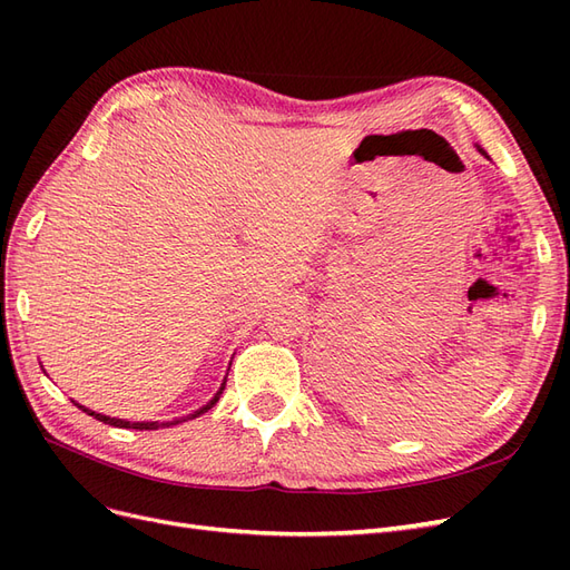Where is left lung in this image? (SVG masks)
<instances>
[{"instance_id": "obj_1", "label": "left lung", "mask_w": 570, "mask_h": 570, "mask_svg": "<svg viewBox=\"0 0 570 570\" xmlns=\"http://www.w3.org/2000/svg\"><path fill=\"white\" fill-rule=\"evenodd\" d=\"M475 149H478V151H480V154H482V157H485V159H490V157H488V151H485V149H482V147H480V145H475Z\"/></svg>"}]
</instances>
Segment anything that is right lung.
Returning a JSON list of instances; mask_svg holds the SVG:
<instances>
[{
    "label": "right lung",
    "mask_w": 570,
    "mask_h": 570,
    "mask_svg": "<svg viewBox=\"0 0 570 570\" xmlns=\"http://www.w3.org/2000/svg\"><path fill=\"white\" fill-rule=\"evenodd\" d=\"M42 371H45V368H42ZM228 371H230V368H228ZM226 381H228V373H226V377H223L220 387L216 390V394L212 396L209 402H206L204 406H199L197 411L187 413V416H180V419H174V421H126V419H114V416H105V413H97V411H92V409H88V406L78 404L76 400H73V404H76L78 409H82L85 413H88V416H95L97 421H101V423H109V425H116V428H132V430H159V428H168V425H178V423H185V421H193V419L202 416V413H206V411H209V409H214V406H216V402L220 400L223 390H226Z\"/></svg>",
    "instance_id": "obj_1"
}]
</instances>
